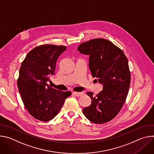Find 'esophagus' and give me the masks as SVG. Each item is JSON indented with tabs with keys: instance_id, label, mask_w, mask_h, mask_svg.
I'll return each mask as SVG.
<instances>
[{
	"instance_id": "34e87169",
	"label": "esophagus",
	"mask_w": 154,
	"mask_h": 154,
	"mask_svg": "<svg viewBox=\"0 0 154 154\" xmlns=\"http://www.w3.org/2000/svg\"><path fill=\"white\" fill-rule=\"evenodd\" d=\"M72 94L75 96L80 97V96H82L83 94V92H73Z\"/></svg>"
}]
</instances>
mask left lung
<instances>
[{
	"mask_svg": "<svg viewBox=\"0 0 154 154\" xmlns=\"http://www.w3.org/2000/svg\"><path fill=\"white\" fill-rule=\"evenodd\" d=\"M77 50L89 56L91 75L97 78L103 86V90L96 95L86 93L92 102L83 109V114L93 123L107 122L120 112L128 94L130 72L127 58L121 49L105 39L83 42Z\"/></svg>",
	"mask_w": 154,
	"mask_h": 154,
	"instance_id": "1",
	"label": "left lung"
}]
</instances>
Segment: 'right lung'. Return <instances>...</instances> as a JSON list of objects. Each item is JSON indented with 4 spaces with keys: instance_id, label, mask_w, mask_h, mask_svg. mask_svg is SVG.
<instances>
[{
    "instance_id": "1",
    "label": "right lung",
    "mask_w": 154,
    "mask_h": 154,
    "mask_svg": "<svg viewBox=\"0 0 154 154\" xmlns=\"http://www.w3.org/2000/svg\"><path fill=\"white\" fill-rule=\"evenodd\" d=\"M66 49L63 46L46 45L30 51L22 63L17 87L29 113L41 121L52 119L60 112L70 91H61L49 86L55 74L57 61Z\"/></svg>"
}]
</instances>
